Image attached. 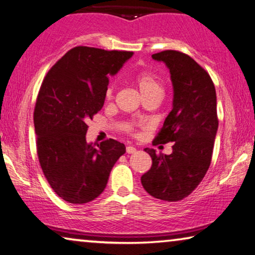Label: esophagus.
<instances>
[{"instance_id": "34e87169", "label": "esophagus", "mask_w": 255, "mask_h": 255, "mask_svg": "<svg viewBox=\"0 0 255 255\" xmlns=\"http://www.w3.org/2000/svg\"><path fill=\"white\" fill-rule=\"evenodd\" d=\"M126 151H127V153H134V152H136V148L132 145H128L126 148Z\"/></svg>"}]
</instances>
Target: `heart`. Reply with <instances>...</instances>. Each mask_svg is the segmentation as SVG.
<instances>
[{"mask_svg":"<svg viewBox=\"0 0 255 255\" xmlns=\"http://www.w3.org/2000/svg\"><path fill=\"white\" fill-rule=\"evenodd\" d=\"M132 82L138 89L143 99L149 98V97H160L163 92V83L155 74L150 73V71H141L134 75ZM113 96V87H110L106 91V98L110 99ZM128 130H132L131 127L127 128Z\"/></svg>","mask_w":255,"mask_h":255,"instance_id":"heart-1","label":"heart"}]
</instances>
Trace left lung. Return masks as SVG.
Masks as SVG:
<instances>
[{
    "instance_id": "1",
    "label": "left lung",
    "mask_w": 255,
    "mask_h": 255,
    "mask_svg": "<svg viewBox=\"0 0 255 255\" xmlns=\"http://www.w3.org/2000/svg\"><path fill=\"white\" fill-rule=\"evenodd\" d=\"M170 69L173 109L156 143L174 142L171 155L145 148L152 165L141 177L143 188L153 198L175 202L198 187L210 166L218 128L216 90L209 74L191 56L179 51L152 54Z\"/></svg>"
}]
</instances>
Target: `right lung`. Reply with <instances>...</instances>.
<instances>
[{"label": "right lung", "mask_w": 255, "mask_h": 255, "mask_svg": "<svg viewBox=\"0 0 255 255\" xmlns=\"http://www.w3.org/2000/svg\"><path fill=\"white\" fill-rule=\"evenodd\" d=\"M132 52L77 46L46 75L35 102L37 153L48 184L61 199L83 204L102 194L126 146L110 138L87 143V121L102 110L110 76Z\"/></svg>", "instance_id": "right-lung-1"}]
</instances>
